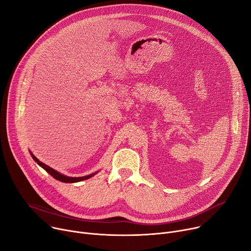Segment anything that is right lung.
<instances>
[{"label":"right lung","instance_id":"right-lung-1","mask_svg":"<svg viewBox=\"0 0 251 251\" xmlns=\"http://www.w3.org/2000/svg\"><path fill=\"white\" fill-rule=\"evenodd\" d=\"M31 153V156H32V158H33V160L39 165L40 167H42L46 172H48L49 174L53 177V178H55L56 180H58V181H60V182H64V183H76V182H80V181H83V180H87V179H89V178H91L92 176H94L96 173H93V174H90V175H88V176H84V177H67V176H65V175H62V174H60L59 172H57V171H55L54 169H52V168H50L49 166H47V165H45L44 163H42V162H40L39 160H38L32 152H30Z\"/></svg>","mask_w":251,"mask_h":251}]
</instances>
